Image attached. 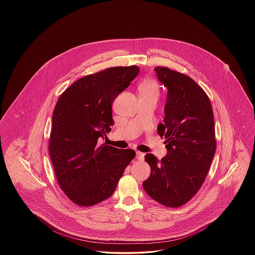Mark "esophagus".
I'll return each instance as SVG.
<instances>
[{"mask_svg": "<svg viewBox=\"0 0 255 255\" xmlns=\"http://www.w3.org/2000/svg\"><path fill=\"white\" fill-rule=\"evenodd\" d=\"M135 158H136V160H138V161H142L143 158H144V154L141 153V152H136Z\"/></svg>", "mask_w": 255, "mask_h": 255, "instance_id": "esophagus-1", "label": "esophagus"}]
</instances>
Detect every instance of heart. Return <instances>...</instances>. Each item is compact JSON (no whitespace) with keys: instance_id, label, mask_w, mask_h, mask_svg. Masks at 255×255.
<instances>
[{"instance_id":"heart-1","label":"heart","mask_w":255,"mask_h":255,"mask_svg":"<svg viewBox=\"0 0 255 255\" xmlns=\"http://www.w3.org/2000/svg\"><path fill=\"white\" fill-rule=\"evenodd\" d=\"M139 95L142 97L158 98L160 94V88L158 83L153 79H145L138 87Z\"/></svg>"}]
</instances>
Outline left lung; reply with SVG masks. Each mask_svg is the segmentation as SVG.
Here are the masks:
<instances>
[{"mask_svg":"<svg viewBox=\"0 0 255 255\" xmlns=\"http://www.w3.org/2000/svg\"><path fill=\"white\" fill-rule=\"evenodd\" d=\"M154 70L168 88L164 122L157 128L168 154L161 160L146 154L151 173L142 186L155 201L177 208L196 194L208 174L216 151L214 115L209 97L191 77L166 67Z\"/></svg>","mask_w":255,"mask_h":255,"instance_id":"1","label":"left lung"}]
</instances>
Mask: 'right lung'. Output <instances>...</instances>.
<instances>
[{"mask_svg":"<svg viewBox=\"0 0 255 255\" xmlns=\"http://www.w3.org/2000/svg\"><path fill=\"white\" fill-rule=\"evenodd\" d=\"M138 73L137 66L115 67L83 76L63 92L55 106L49 154L60 187L78 206L109 198L135 157L132 149L100 140L114 125V100Z\"/></svg>","mask_w":255,"mask_h":255,"instance_id":"right-lung-1","label":"right lung"}]
</instances>
